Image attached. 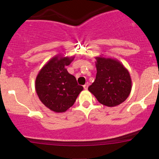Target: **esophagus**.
<instances>
[{
  "label": "esophagus",
  "instance_id": "34e87169",
  "mask_svg": "<svg viewBox=\"0 0 159 159\" xmlns=\"http://www.w3.org/2000/svg\"><path fill=\"white\" fill-rule=\"evenodd\" d=\"M83 87H84V89L87 90V89H88V88H89V83H86V84H84V85L83 86Z\"/></svg>",
  "mask_w": 159,
  "mask_h": 159
}]
</instances>
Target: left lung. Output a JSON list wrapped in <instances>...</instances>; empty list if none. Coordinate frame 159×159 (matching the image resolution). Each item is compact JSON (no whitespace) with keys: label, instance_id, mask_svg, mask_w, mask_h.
I'll return each instance as SVG.
<instances>
[{"label":"left lung","instance_id":"left-lung-1","mask_svg":"<svg viewBox=\"0 0 159 159\" xmlns=\"http://www.w3.org/2000/svg\"><path fill=\"white\" fill-rule=\"evenodd\" d=\"M97 74L89 91L102 105L115 107L127 99L131 91V79L127 68L118 60L96 57Z\"/></svg>","mask_w":159,"mask_h":159}]
</instances>
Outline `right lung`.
<instances>
[{"label": "right lung", "instance_id": "add662e5", "mask_svg": "<svg viewBox=\"0 0 159 159\" xmlns=\"http://www.w3.org/2000/svg\"><path fill=\"white\" fill-rule=\"evenodd\" d=\"M75 58L54 56L40 70L35 80V90L41 102L57 113L65 112L76 101L83 87L65 67Z\"/></svg>", "mask_w": 159, "mask_h": 159}]
</instances>
